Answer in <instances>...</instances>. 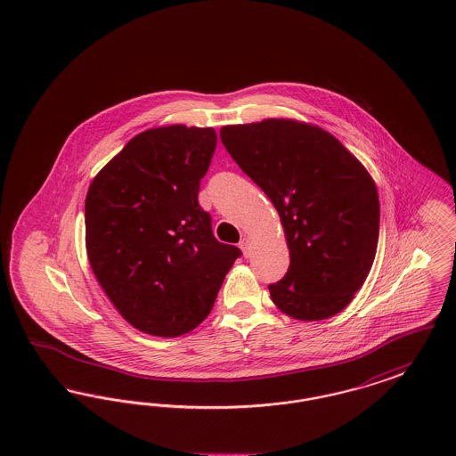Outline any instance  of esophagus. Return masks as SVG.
<instances>
[{"label":"esophagus","mask_w":456,"mask_h":456,"mask_svg":"<svg viewBox=\"0 0 456 456\" xmlns=\"http://www.w3.org/2000/svg\"><path fill=\"white\" fill-rule=\"evenodd\" d=\"M239 248L242 249L244 256H249V253H251V240H249L248 238L240 239V242H239Z\"/></svg>","instance_id":"1"}]
</instances>
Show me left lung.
Here are the masks:
<instances>
[{"label":"left lung","mask_w":456,"mask_h":456,"mask_svg":"<svg viewBox=\"0 0 456 456\" xmlns=\"http://www.w3.org/2000/svg\"><path fill=\"white\" fill-rule=\"evenodd\" d=\"M220 140L275 205L290 265L270 283L296 320L340 313L362 287L379 234V200L364 166L330 133L290 119L224 126Z\"/></svg>","instance_id":"1"}]
</instances>
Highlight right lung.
I'll use <instances>...</instances> for the list:
<instances>
[{"label":"right lung","mask_w":456,"mask_h":456,"mask_svg":"<svg viewBox=\"0 0 456 456\" xmlns=\"http://www.w3.org/2000/svg\"><path fill=\"white\" fill-rule=\"evenodd\" d=\"M212 128L143 131L95 175L86 200L90 266L123 318L157 337L191 331L242 255L218 242L198 203Z\"/></svg>","instance_id":"right-lung-1"}]
</instances>
